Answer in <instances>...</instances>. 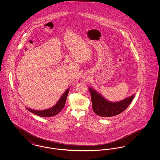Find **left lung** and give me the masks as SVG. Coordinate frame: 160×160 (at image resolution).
I'll return each mask as SVG.
<instances>
[{"label": "left lung", "instance_id": "8db88e82", "mask_svg": "<svg viewBox=\"0 0 160 160\" xmlns=\"http://www.w3.org/2000/svg\"><path fill=\"white\" fill-rule=\"evenodd\" d=\"M89 91L91 93L93 111L102 117H111L121 113L129 106L135 95H132L119 102H112L105 99L91 88H89Z\"/></svg>", "mask_w": 160, "mask_h": 160}]
</instances>
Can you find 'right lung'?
<instances>
[{
	"label": "right lung",
	"mask_w": 160,
	"mask_h": 160,
	"mask_svg": "<svg viewBox=\"0 0 160 160\" xmlns=\"http://www.w3.org/2000/svg\"><path fill=\"white\" fill-rule=\"evenodd\" d=\"M69 91V89H67L64 92V93L62 95L61 98L58 101V102L56 104V105L50 108H48L44 110H34L29 108H26V109L32 112V113L41 117L46 118L55 116L58 114L65 106Z\"/></svg>",
	"instance_id": "add662e5"
}]
</instances>
